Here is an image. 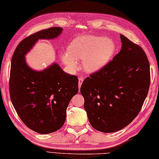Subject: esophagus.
Instances as JSON below:
<instances>
[{
    "label": "esophagus",
    "mask_w": 159,
    "mask_h": 159,
    "mask_svg": "<svg viewBox=\"0 0 159 159\" xmlns=\"http://www.w3.org/2000/svg\"><path fill=\"white\" fill-rule=\"evenodd\" d=\"M83 82V78L79 77V89L80 88V86H81Z\"/></svg>",
    "instance_id": "obj_1"
}]
</instances>
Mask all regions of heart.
<instances>
[{
	"mask_svg": "<svg viewBox=\"0 0 159 159\" xmlns=\"http://www.w3.org/2000/svg\"><path fill=\"white\" fill-rule=\"evenodd\" d=\"M116 50V45L104 37L83 35L74 39L67 46V52L61 55L63 62L70 69L78 68L76 61L83 60V67L87 72L101 70L109 62Z\"/></svg>",
	"mask_w": 159,
	"mask_h": 159,
	"instance_id": "heart-1",
	"label": "heart"
}]
</instances>
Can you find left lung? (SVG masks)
I'll return each mask as SVG.
<instances>
[{
  "mask_svg": "<svg viewBox=\"0 0 159 159\" xmlns=\"http://www.w3.org/2000/svg\"><path fill=\"white\" fill-rule=\"evenodd\" d=\"M121 49L80 87L90 124L102 133H113L135 118L150 85V64L139 45L120 35Z\"/></svg>",
  "mask_w": 159,
  "mask_h": 159,
  "instance_id": "left-lung-1",
  "label": "left lung"
}]
</instances>
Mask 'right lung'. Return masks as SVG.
Wrapping results in <instances>:
<instances>
[{
	"label": "right lung",
	"mask_w": 159,
	"mask_h": 159,
	"mask_svg": "<svg viewBox=\"0 0 159 159\" xmlns=\"http://www.w3.org/2000/svg\"><path fill=\"white\" fill-rule=\"evenodd\" d=\"M62 30L50 27L27 37L16 47L11 59L9 93L13 106L23 123L40 134L63 126L70 101L79 92V80L55 63L42 71L33 70L26 64L25 55L38 39L57 38Z\"/></svg>",
	"instance_id": "add662e5"
}]
</instances>
